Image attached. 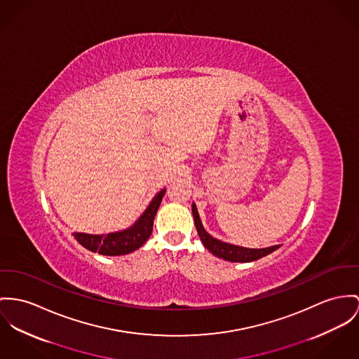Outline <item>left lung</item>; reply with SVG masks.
<instances>
[{
    "label": "left lung",
    "mask_w": 359,
    "mask_h": 359,
    "mask_svg": "<svg viewBox=\"0 0 359 359\" xmlns=\"http://www.w3.org/2000/svg\"><path fill=\"white\" fill-rule=\"evenodd\" d=\"M193 216L196 232H198L199 239L203 243V246L208 248L212 254H215L216 257L222 258L225 261H231V262H251V261L259 259V258L271 254L272 251H275V250L280 248V245H276V246L266 248H241V246H233V245H229V243H224V242H220V241L212 238L205 231L195 205H193Z\"/></svg>",
    "instance_id": "left-lung-1"
}]
</instances>
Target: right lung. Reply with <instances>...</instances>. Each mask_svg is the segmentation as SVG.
Here are the masks:
<instances>
[{
    "label": "right lung",
    "instance_id": "obj_1",
    "mask_svg": "<svg viewBox=\"0 0 359 359\" xmlns=\"http://www.w3.org/2000/svg\"><path fill=\"white\" fill-rule=\"evenodd\" d=\"M165 190H161L150 202L149 208L139 217V220L128 229L114 232L108 235H88V233H74L75 239L83 248L100 252L102 255H123L135 251L140 248L153 232L154 216L160 208Z\"/></svg>",
    "mask_w": 359,
    "mask_h": 359
}]
</instances>
